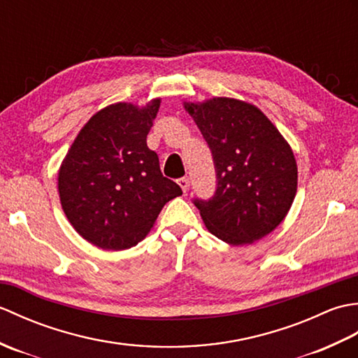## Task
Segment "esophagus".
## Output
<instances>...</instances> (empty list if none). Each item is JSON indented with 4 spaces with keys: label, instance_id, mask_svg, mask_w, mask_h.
I'll return each instance as SVG.
<instances>
[{
    "label": "esophagus",
    "instance_id": "esophagus-1",
    "mask_svg": "<svg viewBox=\"0 0 358 358\" xmlns=\"http://www.w3.org/2000/svg\"><path fill=\"white\" fill-rule=\"evenodd\" d=\"M177 183H178V186L181 187V191H183V192H186L187 191V187H189V180L187 178H178L177 180Z\"/></svg>",
    "mask_w": 358,
    "mask_h": 358
}]
</instances>
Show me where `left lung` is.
Segmentation results:
<instances>
[{"instance_id":"1","label":"left lung","mask_w":358,"mask_h":358,"mask_svg":"<svg viewBox=\"0 0 358 358\" xmlns=\"http://www.w3.org/2000/svg\"><path fill=\"white\" fill-rule=\"evenodd\" d=\"M214 158L217 189L194 199L210 234L241 246L283 222L296 194V163L283 135L264 113L234 98L185 103Z\"/></svg>"}]
</instances>
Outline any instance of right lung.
Returning <instances> with one entry per match:
<instances>
[{
  "mask_svg": "<svg viewBox=\"0 0 358 358\" xmlns=\"http://www.w3.org/2000/svg\"><path fill=\"white\" fill-rule=\"evenodd\" d=\"M159 98L144 108L117 103L96 112L58 172L64 214L83 238L106 250L129 249L146 237L181 187L163 177L148 134Z\"/></svg>",
  "mask_w": 358,
  "mask_h": 358,
  "instance_id": "add662e5",
  "label": "right lung"
}]
</instances>
